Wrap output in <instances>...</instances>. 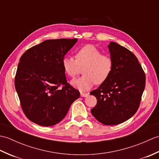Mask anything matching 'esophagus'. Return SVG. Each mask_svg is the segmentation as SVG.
Returning a JSON list of instances; mask_svg holds the SVG:
<instances>
[{
	"instance_id": "esophagus-1",
	"label": "esophagus",
	"mask_w": 159,
	"mask_h": 159,
	"mask_svg": "<svg viewBox=\"0 0 159 159\" xmlns=\"http://www.w3.org/2000/svg\"><path fill=\"white\" fill-rule=\"evenodd\" d=\"M89 93H84V92H80V96L82 97H87L88 96Z\"/></svg>"
}]
</instances>
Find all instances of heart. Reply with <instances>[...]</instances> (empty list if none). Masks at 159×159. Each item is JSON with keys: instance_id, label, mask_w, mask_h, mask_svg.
<instances>
[{"instance_id": "1", "label": "heart", "mask_w": 159, "mask_h": 159, "mask_svg": "<svg viewBox=\"0 0 159 159\" xmlns=\"http://www.w3.org/2000/svg\"><path fill=\"white\" fill-rule=\"evenodd\" d=\"M113 59L110 55L93 45L84 46L78 49L75 59L64 57L62 67L67 76L74 78L81 72L83 75L72 81L74 87L80 91L92 88L94 83L102 84L109 79L113 70Z\"/></svg>"}]
</instances>
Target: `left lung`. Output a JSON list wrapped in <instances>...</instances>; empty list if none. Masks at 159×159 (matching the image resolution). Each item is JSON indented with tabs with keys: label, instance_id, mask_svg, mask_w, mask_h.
I'll use <instances>...</instances> for the list:
<instances>
[{
	"label": "left lung",
	"instance_id": "left-lung-1",
	"mask_svg": "<svg viewBox=\"0 0 159 159\" xmlns=\"http://www.w3.org/2000/svg\"><path fill=\"white\" fill-rule=\"evenodd\" d=\"M108 47L113 70L109 79L90 93L97 99L91 112L100 123L111 126L122 123L135 114L146 85V74L129 50L113 42Z\"/></svg>",
	"mask_w": 159,
	"mask_h": 159
}]
</instances>
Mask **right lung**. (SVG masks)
Returning <instances> with one entry per match:
<instances>
[{"mask_svg":"<svg viewBox=\"0 0 159 159\" xmlns=\"http://www.w3.org/2000/svg\"><path fill=\"white\" fill-rule=\"evenodd\" d=\"M77 40H46L20 57L15 87L24 113L39 126L59 123L80 96L79 91L67 82L62 67L63 58Z\"/></svg>","mask_w":159,"mask_h":159,"instance_id":"1","label":"right lung"}]
</instances>
